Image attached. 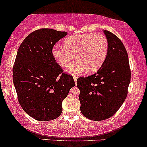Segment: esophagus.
Wrapping results in <instances>:
<instances>
[{
  "mask_svg": "<svg viewBox=\"0 0 147 147\" xmlns=\"http://www.w3.org/2000/svg\"><path fill=\"white\" fill-rule=\"evenodd\" d=\"M73 79H74V81H75V84H76V82H77V77H76V76H74V77H73Z\"/></svg>",
  "mask_w": 147,
  "mask_h": 147,
  "instance_id": "1",
  "label": "esophagus"
}]
</instances>
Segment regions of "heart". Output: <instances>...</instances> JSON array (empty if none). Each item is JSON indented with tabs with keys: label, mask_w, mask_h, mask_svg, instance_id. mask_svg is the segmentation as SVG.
I'll list each match as a JSON object with an SVG mask.
<instances>
[{
	"label": "heart",
	"mask_w": 147,
	"mask_h": 147,
	"mask_svg": "<svg viewBox=\"0 0 147 147\" xmlns=\"http://www.w3.org/2000/svg\"><path fill=\"white\" fill-rule=\"evenodd\" d=\"M109 44L105 35L87 33L70 36L64 40L63 45L53 47L51 54L61 67H67L73 59L77 60L69 65L67 71L78 75L88 70L96 72L102 67L107 58Z\"/></svg>",
	"instance_id": "heart-1"
}]
</instances>
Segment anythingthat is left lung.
Masks as SVG:
<instances>
[{
    "instance_id": "obj_1",
    "label": "left lung",
    "mask_w": 147,
    "mask_h": 147,
    "mask_svg": "<svg viewBox=\"0 0 147 147\" xmlns=\"http://www.w3.org/2000/svg\"><path fill=\"white\" fill-rule=\"evenodd\" d=\"M103 31L109 44L105 61L96 73L77 80L80 110L93 121L105 120L119 110L127 97L131 77L123 44L112 32Z\"/></svg>"
}]
</instances>
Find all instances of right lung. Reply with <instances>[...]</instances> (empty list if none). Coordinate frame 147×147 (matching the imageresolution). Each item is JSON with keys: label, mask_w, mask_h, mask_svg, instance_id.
Returning <instances> with one entry per match:
<instances>
[{"label": "right lung", "mask_w": 147, "mask_h": 147, "mask_svg": "<svg viewBox=\"0 0 147 147\" xmlns=\"http://www.w3.org/2000/svg\"><path fill=\"white\" fill-rule=\"evenodd\" d=\"M67 33L43 28L30 33L19 47L13 66V82L24 112L47 121L62 113V102L75 86L51 54L54 45Z\"/></svg>", "instance_id": "add662e5"}]
</instances>
